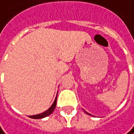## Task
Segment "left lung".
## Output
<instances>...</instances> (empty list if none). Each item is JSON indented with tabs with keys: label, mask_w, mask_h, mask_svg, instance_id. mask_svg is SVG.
<instances>
[{
	"label": "left lung",
	"mask_w": 134,
	"mask_h": 134,
	"mask_svg": "<svg viewBox=\"0 0 134 134\" xmlns=\"http://www.w3.org/2000/svg\"><path fill=\"white\" fill-rule=\"evenodd\" d=\"M85 113H86V114H89V115H90V114H88V113H87V112H86V111H85Z\"/></svg>",
	"instance_id": "1"
}]
</instances>
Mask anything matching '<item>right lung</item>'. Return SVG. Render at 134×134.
<instances>
[{
  "label": "right lung",
  "instance_id": "right-lung-1",
  "mask_svg": "<svg viewBox=\"0 0 134 134\" xmlns=\"http://www.w3.org/2000/svg\"><path fill=\"white\" fill-rule=\"evenodd\" d=\"M56 99H57V95H56V97L55 98V100H54L53 104H52V106L48 110H46V111L41 113V114H36V115H32V116H29V117L30 118H33V119H41V118H44L50 115L53 112V110H55V106H56Z\"/></svg>",
  "mask_w": 134,
  "mask_h": 134
}]
</instances>
